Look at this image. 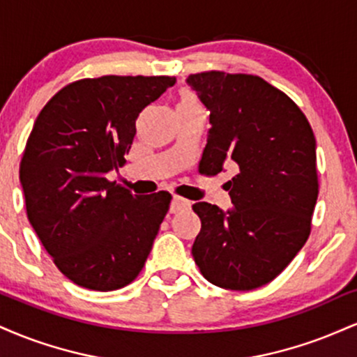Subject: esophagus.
I'll list each match as a JSON object with an SVG mask.
<instances>
[{
    "label": "esophagus",
    "mask_w": 357,
    "mask_h": 357,
    "mask_svg": "<svg viewBox=\"0 0 357 357\" xmlns=\"http://www.w3.org/2000/svg\"><path fill=\"white\" fill-rule=\"evenodd\" d=\"M190 206H191V203L188 202V199L179 198V196H174L173 202H171V208H169V211L173 213V215H176V213L188 210V208H190Z\"/></svg>",
    "instance_id": "esophagus-1"
}]
</instances>
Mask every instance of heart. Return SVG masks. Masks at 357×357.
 Masks as SVG:
<instances>
[{
	"label": "heart",
	"mask_w": 357,
	"mask_h": 357,
	"mask_svg": "<svg viewBox=\"0 0 357 357\" xmlns=\"http://www.w3.org/2000/svg\"><path fill=\"white\" fill-rule=\"evenodd\" d=\"M179 110H202V104L195 93L190 90H184L179 97Z\"/></svg>",
	"instance_id": "1"
}]
</instances>
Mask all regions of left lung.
Here are the masks:
<instances>
[{
  "mask_svg": "<svg viewBox=\"0 0 357 357\" xmlns=\"http://www.w3.org/2000/svg\"><path fill=\"white\" fill-rule=\"evenodd\" d=\"M188 84L210 109L204 169L238 166L228 181L235 208L192 204L202 220L192 258L216 287L257 289L285 270L310 235L319 195L312 127L261 77L211 70L191 73Z\"/></svg>",
  "mask_w": 357,
  "mask_h": 357,
  "instance_id": "8db88e82",
  "label": "left lung"
}]
</instances>
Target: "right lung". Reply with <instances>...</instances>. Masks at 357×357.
Returning <instances> with one entry per match:
<instances>
[{"mask_svg":"<svg viewBox=\"0 0 357 357\" xmlns=\"http://www.w3.org/2000/svg\"><path fill=\"white\" fill-rule=\"evenodd\" d=\"M174 84L167 75L82 79L36 117L20 162L26 215L73 284L109 292L144 267L171 195H132L105 174L126 162L139 114Z\"/></svg>","mask_w":357,"mask_h":357,"instance_id":"obj_1","label":"right lung"}]
</instances>
